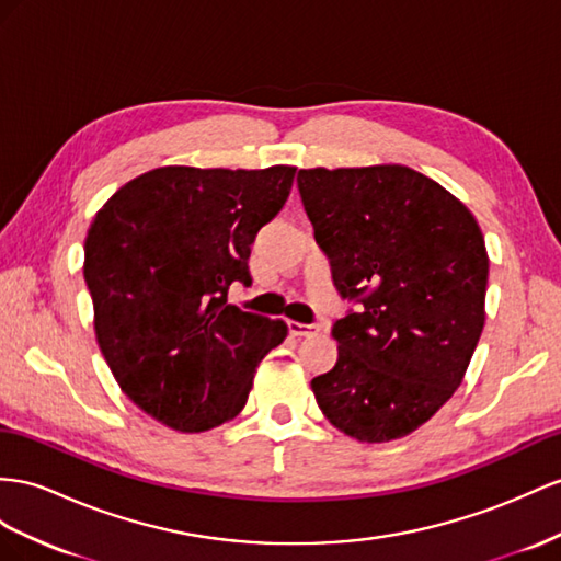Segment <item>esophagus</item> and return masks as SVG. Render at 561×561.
Segmentation results:
<instances>
[{
  "label": "esophagus",
  "instance_id": "1",
  "mask_svg": "<svg viewBox=\"0 0 561 561\" xmlns=\"http://www.w3.org/2000/svg\"><path fill=\"white\" fill-rule=\"evenodd\" d=\"M286 327H289V334L291 336H310V334H318L320 332L318 324H300V322H294V320L286 322Z\"/></svg>",
  "mask_w": 561,
  "mask_h": 561
}]
</instances>
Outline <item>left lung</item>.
Here are the masks:
<instances>
[{"instance_id": "obj_1", "label": "left lung", "mask_w": 561, "mask_h": 561, "mask_svg": "<svg viewBox=\"0 0 561 561\" xmlns=\"http://www.w3.org/2000/svg\"><path fill=\"white\" fill-rule=\"evenodd\" d=\"M339 294V360L312 379L324 417L363 443L412 434L448 403L485 322L488 253L462 201L408 165L298 170Z\"/></svg>"}]
</instances>
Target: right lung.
<instances>
[{"label":"right lung","instance_id":"right-lung-1","mask_svg":"<svg viewBox=\"0 0 561 561\" xmlns=\"http://www.w3.org/2000/svg\"><path fill=\"white\" fill-rule=\"evenodd\" d=\"M294 175V165H165L94 215L84 282L96 343L123 393L156 422L198 434L234 420L255 367L286 339L282 320L229 306L227 289L251 284V243Z\"/></svg>","mask_w":561,"mask_h":561}]
</instances>
